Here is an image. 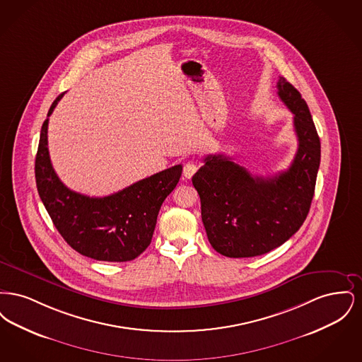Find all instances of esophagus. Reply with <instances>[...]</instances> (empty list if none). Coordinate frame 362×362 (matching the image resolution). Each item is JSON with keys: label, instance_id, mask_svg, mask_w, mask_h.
Segmentation results:
<instances>
[{"label": "esophagus", "instance_id": "34e87169", "mask_svg": "<svg viewBox=\"0 0 362 362\" xmlns=\"http://www.w3.org/2000/svg\"><path fill=\"white\" fill-rule=\"evenodd\" d=\"M197 170H198L197 163H194V161H189V163H186V164H185V167H183V175H185V177L191 179V177L194 176V173H197Z\"/></svg>", "mask_w": 362, "mask_h": 362}]
</instances>
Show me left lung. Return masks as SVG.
I'll list each match as a JSON object with an SVG mask.
<instances>
[{
  "mask_svg": "<svg viewBox=\"0 0 362 362\" xmlns=\"http://www.w3.org/2000/svg\"><path fill=\"white\" fill-rule=\"evenodd\" d=\"M278 96L294 114L297 153L286 171L254 176L225 155H209L192 176L211 247L228 258H251L289 240L305 221L320 165V139L301 93L279 77Z\"/></svg>",
  "mask_w": 362,
  "mask_h": 362,
  "instance_id": "1",
  "label": "left lung"
}]
</instances>
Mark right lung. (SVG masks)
I'll list each match as a JSON object with an SVG mask.
<instances>
[{"label": "right lung", "instance_id": "right-lung-1", "mask_svg": "<svg viewBox=\"0 0 362 362\" xmlns=\"http://www.w3.org/2000/svg\"><path fill=\"white\" fill-rule=\"evenodd\" d=\"M62 96L52 102L40 130L35 158L39 197L73 250L103 262L133 260L151 244L160 207L179 183L183 167L175 165L102 198L71 191L54 171L47 148L49 117Z\"/></svg>", "mask_w": 362, "mask_h": 362}]
</instances>
